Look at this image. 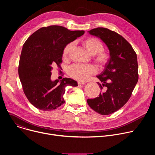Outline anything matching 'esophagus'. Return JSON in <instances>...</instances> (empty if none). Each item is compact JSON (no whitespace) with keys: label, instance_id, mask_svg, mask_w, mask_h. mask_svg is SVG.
<instances>
[{"label":"esophagus","instance_id":"esophagus-1","mask_svg":"<svg viewBox=\"0 0 155 155\" xmlns=\"http://www.w3.org/2000/svg\"><path fill=\"white\" fill-rule=\"evenodd\" d=\"M85 82H80V81H78V85H84V84H85Z\"/></svg>","mask_w":155,"mask_h":155}]
</instances>
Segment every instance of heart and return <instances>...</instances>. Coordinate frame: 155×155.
I'll use <instances>...</instances> for the list:
<instances>
[{
	"label": "heart",
	"mask_w": 155,
	"mask_h": 155,
	"mask_svg": "<svg viewBox=\"0 0 155 155\" xmlns=\"http://www.w3.org/2000/svg\"><path fill=\"white\" fill-rule=\"evenodd\" d=\"M81 45L84 50L91 56L99 68H102L108 62L110 55L108 51L103 49L102 42L95 37H88L81 41ZM74 47V43L66 45L63 50L62 56L66 58ZM68 74L72 78L80 81H84L97 72V69L93 65L74 64L68 68Z\"/></svg>",
	"instance_id": "b5f03b06"
}]
</instances>
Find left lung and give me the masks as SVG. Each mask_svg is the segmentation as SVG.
<instances>
[{
	"mask_svg": "<svg viewBox=\"0 0 155 155\" xmlns=\"http://www.w3.org/2000/svg\"><path fill=\"white\" fill-rule=\"evenodd\" d=\"M102 40L110 51V58L102 72L97 76V84L106 91L87 102L97 113L110 115L121 108L128 101L138 81L137 54L130 43L118 33L104 28L88 31Z\"/></svg>",
	"mask_w": 155,
	"mask_h": 155,
	"instance_id": "8db88e82",
	"label": "left lung"
}]
</instances>
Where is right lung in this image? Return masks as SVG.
Masks as SVG:
<instances>
[{
	"label": "right lung",
	"instance_id": "right-lung-1",
	"mask_svg": "<svg viewBox=\"0 0 155 155\" xmlns=\"http://www.w3.org/2000/svg\"><path fill=\"white\" fill-rule=\"evenodd\" d=\"M84 31H70L60 26L43 27L26 41L20 56L18 74L23 91L31 104L43 111H50L62 105L65 87L77 86L71 78L51 80L53 67L62 62L67 44L83 35Z\"/></svg>",
	"mask_w": 155,
	"mask_h": 155
}]
</instances>
